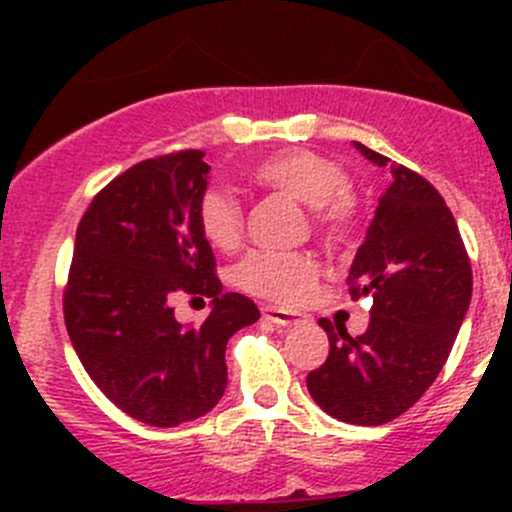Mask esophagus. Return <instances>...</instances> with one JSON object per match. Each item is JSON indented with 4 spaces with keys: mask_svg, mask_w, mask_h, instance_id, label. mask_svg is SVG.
<instances>
[{
    "mask_svg": "<svg viewBox=\"0 0 512 512\" xmlns=\"http://www.w3.org/2000/svg\"><path fill=\"white\" fill-rule=\"evenodd\" d=\"M262 317L272 324H280V327H294V324L302 322L299 314L287 312V309H280V307H262Z\"/></svg>",
    "mask_w": 512,
    "mask_h": 512,
    "instance_id": "esophagus-1",
    "label": "esophagus"
}]
</instances>
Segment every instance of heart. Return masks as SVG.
Returning <instances> with one entry per match:
<instances>
[{"label":"heart","instance_id":"1","mask_svg":"<svg viewBox=\"0 0 512 512\" xmlns=\"http://www.w3.org/2000/svg\"><path fill=\"white\" fill-rule=\"evenodd\" d=\"M252 183L309 208V223L327 242L347 240L354 227L356 203L349 178L334 160L304 148H287L257 160L250 168ZM198 225L215 250L230 252L242 240V208L230 193L210 188L200 198ZM237 285L270 302L294 304L312 294L319 265L307 252H250L235 270Z\"/></svg>","mask_w":512,"mask_h":512}]
</instances>
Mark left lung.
<instances>
[{"label":"left lung","mask_w":512,"mask_h":512,"mask_svg":"<svg viewBox=\"0 0 512 512\" xmlns=\"http://www.w3.org/2000/svg\"><path fill=\"white\" fill-rule=\"evenodd\" d=\"M354 148L391 173L347 277L349 294L374 304L361 337L319 319L329 356L309 371L307 389L329 416L381 426L409 411L436 381L471 304L473 272L441 193L359 141Z\"/></svg>","instance_id":"1"}]
</instances>
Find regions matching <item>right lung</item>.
Returning a JSON list of instances; mask_svg holds the SVG:
<instances>
[{
  "label": "right lung",
  "mask_w": 512,
  "mask_h": 512,
  "mask_svg": "<svg viewBox=\"0 0 512 512\" xmlns=\"http://www.w3.org/2000/svg\"><path fill=\"white\" fill-rule=\"evenodd\" d=\"M203 151L148 158L91 200L74 242L64 319L91 381L123 414L170 428L208 414L225 394L227 339L260 309L223 292L198 225L210 165ZM183 293L210 296L200 328L174 319Z\"/></svg>",
  "instance_id": "1"
}]
</instances>
